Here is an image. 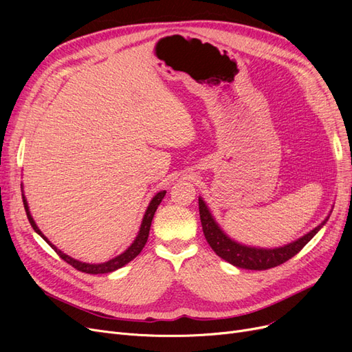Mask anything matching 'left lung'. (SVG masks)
Masks as SVG:
<instances>
[{"mask_svg": "<svg viewBox=\"0 0 352 352\" xmlns=\"http://www.w3.org/2000/svg\"><path fill=\"white\" fill-rule=\"evenodd\" d=\"M199 206V219L202 225V232L208 242L210 247L212 248L220 258L226 260L228 263L236 265L241 269L247 270H267L276 265H280L285 261L292 258L294 255L300 252L305 245L311 241V238L316 233L320 230L324 223L327 221L329 216L313 230H310L307 235L301 236L291 243L283 245L279 248H255V247H247L236 241L230 239L225 232L220 229L214 217L211 216L208 207L206 206L204 199L201 197L198 198Z\"/></svg>", "mask_w": 352, "mask_h": 352, "instance_id": "obj_1", "label": "left lung"}]
</instances>
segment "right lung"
I'll return each instance as SVG.
<instances>
[{
	"label": "right lung",
	"mask_w": 352,
	"mask_h": 352,
	"mask_svg": "<svg viewBox=\"0 0 352 352\" xmlns=\"http://www.w3.org/2000/svg\"><path fill=\"white\" fill-rule=\"evenodd\" d=\"M164 195H166V190H160V192L151 199L150 206H148V208H146V211H145V214H144V219H142V223H141L140 232H138V235H136L135 241L132 242L131 247L127 248L124 252H122L120 255H117V257H114V258H111V260H109V261H105V263H101V264L82 263V261H78V260H74V258L69 257V255H66L65 252H61L60 250H57L56 245H52V243L47 239V236L44 235V233H42V232L39 230V228L36 226V223H35L34 217L30 216V211H29L28 201H26L25 195H23V204H25V210H26V214H28L30 226L34 228V230L38 233V235H39L42 239L47 241V243L51 245V248L54 250L63 260H65L66 263H69V264L72 265V267H74V269L79 270V272L89 273V274H102V273H111V272H114V270H117V269L123 267L124 264L132 261V260L136 257V255L142 251V248L145 247V243H146L148 235H150V228H151L153 217H154V214H155L157 207L160 206V202H162V199L164 198Z\"/></svg>",
	"instance_id": "obj_1"
}]
</instances>
